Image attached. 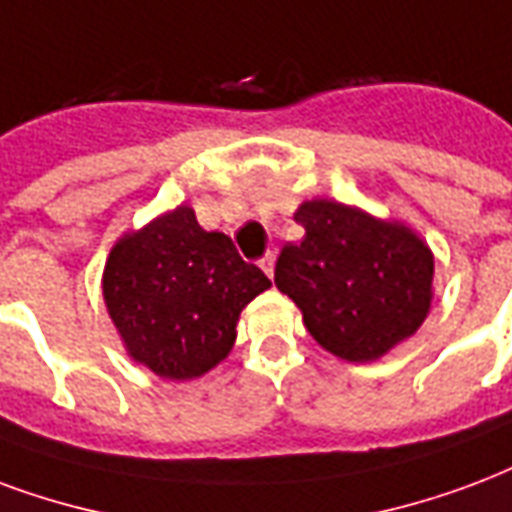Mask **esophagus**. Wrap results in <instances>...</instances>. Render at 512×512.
Wrapping results in <instances>:
<instances>
[{
    "mask_svg": "<svg viewBox=\"0 0 512 512\" xmlns=\"http://www.w3.org/2000/svg\"><path fill=\"white\" fill-rule=\"evenodd\" d=\"M260 268H263L268 276H274V252H266V255L260 257Z\"/></svg>",
    "mask_w": 512,
    "mask_h": 512,
    "instance_id": "34e87169",
    "label": "esophagus"
}]
</instances>
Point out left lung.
Returning a JSON list of instances; mask_svg holds the SVG:
<instances>
[{"instance_id":"left-lung-1","label":"left lung","mask_w":512,"mask_h":512,"mask_svg":"<svg viewBox=\"0 0 512 512\" xmlns=\"http://www.w3.org/2000/svg\"><path fill=\"white\" fill-rule=\"evenodd\" d=\"M295 222L306 236L285 244L274 282L301 309L314 342L342 361L369 363L418 331L434 279L423 238L336 200H306Z\"/></svg>"}]
</instances>
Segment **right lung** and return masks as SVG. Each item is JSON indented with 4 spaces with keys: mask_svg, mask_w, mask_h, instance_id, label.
<instances>
[{
    "mask_svg": "<svg viewBox=\"0 0 512 512\" xmlns=\"http://www.w3.org/2000/svg\"><path fill=\"white\" fill-rule=\"evenodd\" d=\"M268 287L189 206L124 233L102 271V298L130 358L165 380H195L225 361L238 314Z\"/></svg>",
    "mask_w": 512,
    "mask_h": 512,
    "instance_id": "add662e5",
    "label": "right lung"
}]
</instances>
